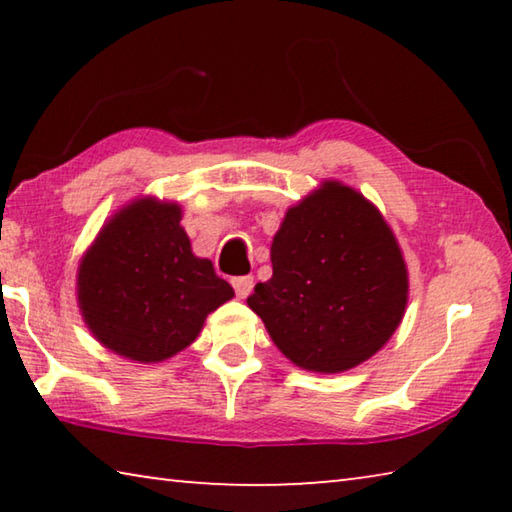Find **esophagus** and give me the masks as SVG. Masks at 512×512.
<instances>
[{"label":"esophagus","instance_id":"34e87169","mask_svg":"<svg viewBox=\"0 0 512 512\" xmlns=\"http://www.w3.org/2000/svg\"><path fill=\"white\" fill-rule=\"evenodd\" d=\"M232 287H235V293L239 298H248L250 291L255 287V277L253 275H239L232 280Z\"/></svg>","mask_w":512,"mask_h":512}]
</instances>
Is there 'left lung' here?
I'll return each mask as SVG.
<instances>
[{
	"label": "left lung",
	"mask_w": 512,
	"mask_h": 512,
	"mask_svg": "<svg viewBox=\"0 0 512 512\" xmlns=\"http://www.w3.org/2000/svg\"><path fill=\"white\" fill-rule=\"evenodd\" d=\"M273 277L248 307L296 366L343 372L372 357L400 325L409 277L375 205L325 183L291 207L273 237Z\"/></svg>",
	"instance_id": "obj_1"
}]
</instances>
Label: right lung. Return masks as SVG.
Segmentation results:
<instances>
[{"label": "right lung", "mask_w": 512, "mask_h": 512, "mask_svg": "<svg viewBox=\"0 0 512 512\" xmlns=\"http://www.w3.org/2000/svg\"><path fill=\"white\" fill-rule=\"evenodd\" d=\"M232 296L210 259L194 257L180 207L151 198L121 210L79 268V305L90 332L142 363L185 350L205 316Z\"/></svg>", "instance_id": "right-lung-1"}]
</instances>
